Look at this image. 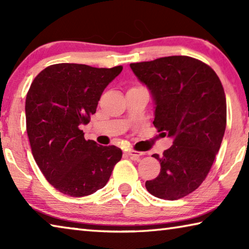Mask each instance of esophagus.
Instances as JSON below:
<instances>
[{"label":"esophagus","instance_id":"34e87169","mask_svg":"<svg viewBox=\"0 0 249 249\" xmlns=\"http://www.w3.org/2000/svg\"><path fill=\"white\" fill-rule=\"evenodd\" d=\"M127 155H128L129 157L132 158V159L137 160L138 158L141 157V156L144 155V153H140V151H136V150H128V151H127Z\"/></svg>","mask_w":249,"mask_h":249}]
</instances>
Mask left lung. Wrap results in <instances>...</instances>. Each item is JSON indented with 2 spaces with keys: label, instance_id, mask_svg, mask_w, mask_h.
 Instances as JSON below:
<instances>
[{
  "label": "left lung",
  "instance_id": "1",
  "mask_svg": "<svg viewBox=\"0 0 249 249\" xmlns=\"http://www.w3.org/2000/svg\"><path fill=\"white\" fill-rule=\"evenodd\" d=\"M155 103L154 125L174 138L159 160L157 178L146 181L150 195L178 200L197 189L208 176L226 127L223 86L210 66L188 56L130 64Z\"/></svg>",
  "mask_w": 249,
  "mask_h": 249
}]
</instances>
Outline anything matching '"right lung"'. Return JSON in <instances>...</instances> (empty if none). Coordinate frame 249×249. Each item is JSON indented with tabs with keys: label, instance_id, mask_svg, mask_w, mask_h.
Returning <instances> with one entry per match:
<instances>
[{
	"label": "right lung",
	"instance_id": "1",
	"mask_svg": "<svg viewBox=\"0 0 249 249\" xmlns=\"http://www.w3.org/2000/svg\"><path fill=\"white\" fill-rule=\"evenodd\" d=\"M122 70L57 64L31 84L25 113L32 153L45 178L64 195L79 197L102 189L122 158L119 147L86 141L80 129Z\"/></svg>",
	"mask_w": 249,
	"mask_h": 249
}]
</instances>
